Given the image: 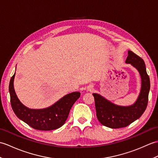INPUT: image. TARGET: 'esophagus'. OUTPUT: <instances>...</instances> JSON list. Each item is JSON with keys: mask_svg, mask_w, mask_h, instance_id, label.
I'll use <instances>...</instances> for the list:
<instances>
[{"mask_svg": "<svg viewBox=\"0 0 158 158\" xmlns=\"http://www.w3.org/2000/svg\"><path fill=\"white\" fill-rule=\"evenodd\" d=\"M93 89H94V85L92 84H89L88 86V91H92Z\"/></svg>", "mask_w": 158, "mask_h": 158, "instance_id": "esophagus-1", "label": "esophagus"}]
</instances>
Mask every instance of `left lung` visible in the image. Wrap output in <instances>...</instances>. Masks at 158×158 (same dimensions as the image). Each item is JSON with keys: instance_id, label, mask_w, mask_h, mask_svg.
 <instances>
[{"instance_id": "obj_1", "label": "left lung", "mask_w": 158, "mask_h": 158, "mask_svg": "<svg viewBox=\"0 0 158 158\" xmlns=\"http://www.w3.org/2000/svg\"><path fill=\"white\" fill-rule=\"evenodd\" d=\"M126 63L136 68L141 77V89L136 101L130 106L115 105L98 94L94 93L96 116L103 126L110 128L126 127L143 115L148 103L150 79L144 60L132 51H128Z\"/></svg>"}]
</instances>
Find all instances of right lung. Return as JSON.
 I'll return each instance as SVG.
<instances>
[{
  "label": "right lung",
  "instance_id": "add662e5",
  "mask_svg": "<svg viewBox=\"0 0 158 158\" xmlns=\"http://www.w3.org/2000/svg\"><path fill=\"white\" fill-rule=\"evenodd\" d=\"M14 77L15 74L11 78L9 86L13 110L19 119L36 130H53L62 126L68 118L70 109L81 95L79 92H72L48 108L29 109L19 101L16 95L13 87Z\"/></svg>",
  "mask_w": 158,
  "mask_h": 158
}]
</instances>
